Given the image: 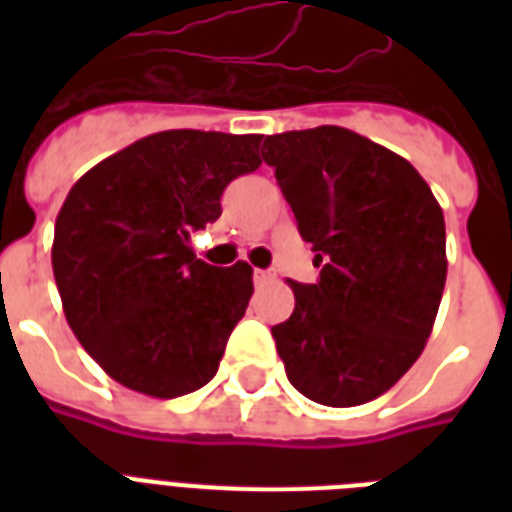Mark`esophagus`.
<instances>
[{
  "label": "esophagus",
  "mask_w": 512,
  "mask_h": 512,
  "mask_svg": "<svg viewBox=\"0 0 512 512\" xmlns=\"http://www.w3.org/2000/svg\"><path fill=\"white\" fill-rule=\"evenodd\" d=\"M271 281H273L271 271H263V268H257V271H255V287H263V284H271Z\"/></svg>",
  "instance_id": "1"
}]
</instances>
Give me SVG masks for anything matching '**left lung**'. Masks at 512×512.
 <instances>
[{"label":"left lung","instance_id":"obj_1","mask_svg":"<svg viewBox=\"0 0 512 512\" xmlns=\"http://www.w3.org/2000/svg\"><path fill=\"white\" fill-rule=\"evenodd\" d=\"M263 159L313 244L316 284L271 329L289 382L324 406L382 396L420 358L446 284L444 212L422 175L345 127L281 132Z\"/></svg>","mask_w":512,"mask_h":512}]
</instances>
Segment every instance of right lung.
<instances>
[{"instance_id":"1","label":"right lung","mask_w":512,"mask_h":512,"mask_svg":"<svg viewBox=\"0 0 512 512\" xmlns=\"http://www.w3.org/2000/svg\"><path fill=\"white\" fill-rule=\"evenodd\" d=\"M263 135L167 130L84 172L55 220L63 313L108 377L154 398L199 390L252 297V268H215L191 233L220 217L233 177L255 172Z\"/></svg>"}]
</instances>
